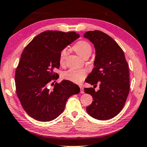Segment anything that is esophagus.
Returning <instances> with one entry per match:
<instances>
[{
  "instance_id": "34e87169",
  "label": "esophagus",
  "mask_w": 147,
  "mask_h": 147,
  "mask_svg": "<svg viewBox=\"0 0 147 147\" xmlns=\"http://www.w3.org/2000/svg\"><path fill=\"white\" fill-rule=\"evenodd\" d=\"M80 93L81 94H84V88L82 87V86H80Z\"/></svg>"
}]
</instances>
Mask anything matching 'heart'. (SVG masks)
Here are the masks:
<instances>
[{
  "mask_svg": "<svg viewBox=\"0 0 147 147\" xmlns=\"http://www.w3.org/2000/svg\"><path fill=\"white\" fill-rule=\"evenodd\" d=\"M73 49L80 57L84 59L86 57H89L92 53V46L86 41H80L75 43L73 46ZM68 49L67 48L63 49L59 55V62L63 64L68 55ZM86 73L84 70L69 69L63 73V78L65 80L71 81L74 83L82 82L86 77Z\"/></svg>",
  "mask_w": 147,
  "mask_h": 147,
  "instance_id": "heart-1",
  "label": "heart"
}]
</instances>
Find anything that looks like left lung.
Instances as JSON below:
<instances>
[{
    "label": "left lung",
    "mask_w": 147,
    "mask_h": 147,
    "mask_svg": "<svg viewBox=\"0 0 147 147\" xmlns=\"http://www.w3.org/2000/svg\"><path fill=\"white\" fill-rule=\"evenodd\" d=\"M94 46V68L86 82L96 86L84 88L85 93L92 96V103L86 107L91 117L108 120L117 115L123 108L129 92V72L124 53L115 41L100 31H88L84 34Z\"/></svg>",
    "instance_id": "1"
}]
</instances>
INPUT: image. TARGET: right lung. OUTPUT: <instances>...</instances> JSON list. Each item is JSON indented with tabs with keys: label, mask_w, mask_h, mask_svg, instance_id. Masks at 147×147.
<instances>
[{
	"label": "right lung",
	"mask_w": 147,
	"mask_h": 147,
	"mask_svg": "<svg viewBox=\"0 0 147 147\" xmlns=\"http://www.w3.org/2000/svg\"><path fill=\"white\" fill-rule=\"evenodd\" d=\"M79 37L74 32L45 31L24 50L15 82L18 97L30 117L39 121H52L63 112L68 98L80 92L78 85L67 80L56 83L52 90L48 88L51 81L58 78L53 71L60 67L61 51Z\"/></svg>",
	"instance_id": "right-lung-1"
}]
</instances>
